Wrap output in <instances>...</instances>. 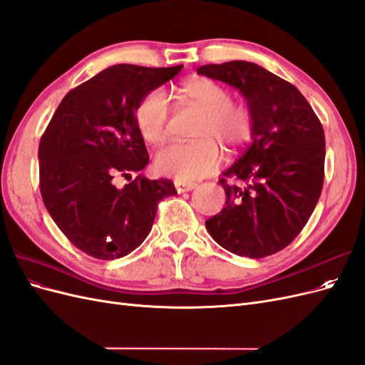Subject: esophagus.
<instances>
[{"label": "esophagus", "instance_id": "obj_1", "mask_svg": "<svg viewBox=\"0 0 365 365\" xmlns=\"http://www.w3.org/2000/svg\"><path fill=\"white\" fill-rule=\"evenodd\" d=\"M173 184H175V187H176V192H178V193L193 190L195 187L197 185L196 182H190V181H181V180H175V181H173Z\"/></svg>", "mask_w": 365, "mask_h": 365}]
</instances>
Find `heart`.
<instances>
[{
  "instance_id": "heart-1",
  "label": "heart",
  "mask_w": 365,
  "mask_h": 365,
  "mask_svg": "<svg viewBox=\"0 0 365 365\" xmlns=\"http://www.w3.org/2000/svg\"><path fill=\"white\" fill-rule=\"evenodd\" d=\"M230 88L213 79L192 81L180 90L182 105L202 113L193 132L195 141L175 143L163 148L155 157L160 173L189 181L202 178L219 169L222 153L237 152L252 140L256 132V113L245 101H233ZM135 123L149 145H161L169 135V105L161 91H150L135 109Z\"/></svg>"
}]
</instances>
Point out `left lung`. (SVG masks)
<instances>
[{"mask_svg":"<svg viewBox=\"0 0 365 365\" xmlns=\"http://www.w3.org/2000/svg\"><path fill=\"white\" fill-rule=\"evenodd\" d=\"M197 74L236 86L256 113L252 143L219 180L225 207L205 227L237 256H271L300 235L322 195V121L292 83L256 63H210Z\"/></svg>","mask_w":365,"mask_h":365,"instance_id":"obj_1","label":"left lung"}]
</instances>
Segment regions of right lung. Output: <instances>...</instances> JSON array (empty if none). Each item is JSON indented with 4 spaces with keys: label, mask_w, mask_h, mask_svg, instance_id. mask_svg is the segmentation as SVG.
<instances>
[{
    "label": "right lung",
    "mask_w": 365,
    "mask_h": 365,
    "mask_svg": "<svg viewBox=\"0 0 365 365\" xmlns=\"http://www.w3.org/2000/svg\"><path fill=\"white\" fill-rule=\"evenodd\" d=\"M169 68L113 65L62 98L39 141V189L50 216L71 244L113 260L141 245L170 180L137 175L149 161L135 123L140 101L178 74ZM130 182L117 187L115 181Z\"/></svg>",
    "instance_id": "obj_1"
}]
</instances>
